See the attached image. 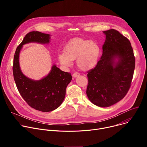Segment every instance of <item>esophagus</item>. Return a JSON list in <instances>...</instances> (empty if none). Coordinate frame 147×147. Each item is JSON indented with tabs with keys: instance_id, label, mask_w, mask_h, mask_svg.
Wrapping results in <instances>:
<instances>
[{
	"instance_id": "obj_1",
	"label": "esophagus",
	"mask_w": 147,
	"mask_h": 147,
	"mask_svg": "<svg viewBox=\"0 0 147 147\" xmlns=\"http://www.w3.org/2000/svg\"><path fill=\"white\" fill-rule=\"evenodd\" d=\"M80 75V74L79 73H78V72H75V73H73V77H77L79 76Z\"/></svg>"
}]
</instances>
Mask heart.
Here are the masks:
<instances>
[{"instance_id": "b5f03b06", "label": "heart", "mask_w": 147, "mask_h": 147, "mask_svg": "<svg viewBox=\"0 0 147 147\" xmlns=\"http://www.w3.org/2000/svg\"><path fill=\"white\" fill-rule=\"evenodd\" d=\"M100 48L96 41L81 38L71 39L66 45L65 52L58 56L60 64L70 67L73 60H76V65L82 71L93 68L98 60Z\"/></svg>"}]
</instances>
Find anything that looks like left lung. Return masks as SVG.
Here are the masks:
<instances>
[{
  "label": "left lung",
  "instance_id": "1",
  "mask_svg": "<svg viewBox=\"0 0 147 147\" xmlns=\"http://www.w3.org/2000/svg\"><path fill=\"white\" fill-rule=\"evenodd\" d=\"M106 40L96 66L87 72V95L95 105L105 108L121 100L128 92L134 74L135 57L130 40L118 31H103ZM118 59L117 62L114 61Z\"/></svg>",
  "mask_w": 147,
  "mask_h": 147
}]
</instances>
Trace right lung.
I'll list each match as a JSON object with an SVG mask.
<instances>
[{
	"label": "right lung",
	"mask_w": 147,
	"mask_h": 147,
	"mask_svg": "<svg viewBox=\"0 0 147 147\" xmlns=\"http://www.w3.org/2000/svg\"><path fill=\"white\" fill-rule=\"evenodd\" d=\"M50 35L39 31L26 34L17 48L13 60L14 80L20 95L29 106L41 112H51L60 107L66 95V90L72 77L53 65L49 74L44 78L34 81L26 77L19 65V53L24 44L29 42L48 44Z\"/></svg>",
	"instance_id": "obj_1"
}]
</instances>
